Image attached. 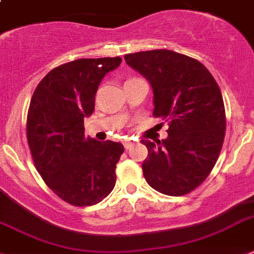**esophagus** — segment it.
Returning <instances> with one entry per match:
<instances>
[{"label":"esophagus","mask_w":254,"mask_h":254,"mask_svg":"<svg viewBox=\"0 0 254 254\" xmlns=\"http://www.w3.org/2000/svg\"><path fill=\"white\" fill-rule=\"evenodd\" d=\"M133 144H135V141H133V140H125V141H123V145H125L126 149H129V148H131Z\"/></svg>","instance_id":"34e87169"}]
</instances>
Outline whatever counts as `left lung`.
I'll list each match as a JSON object with an SVG mask.
<instances>
[{
  "label": "left lung",
  "mask_w": 254,
  "mask_h": 254,
  "mask_svg": "<svg viewBox=\"0 0 254 254\" xmlns=\"http://www.w3.org/2000/svg\"><path fill=\"white\" fill-rule=\"evenodd\" d=\"M153 89V115L169 121L166 139L141 140L148 148L144 178L163 194L190 193L207 178L225 139L221 89L204 64L167 49L125 56Z\"/></svg>",
  "instance_id": "obj_1"
}]
</instances>
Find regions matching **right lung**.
Listing matches in <instances>:
<instances>
[{
    "label": "right lung",
    "instance_id": "1",
    "mask_svg": "<svg viewBox=\"0 0 254 254\" xmlns=\"http://www.w3.org/2000/svg\"><path fill=\"white\" fill-rule=\"evenodd\" d=\"M122 58H83L45 75L33 92L27 115V140L37 171L54 193L75 206L104 200L115 186L121 142L84 136V118L105 75Z\"/></svg>",
    "mask_w": 254,
    "mask_h": 254
}]
</instances>
